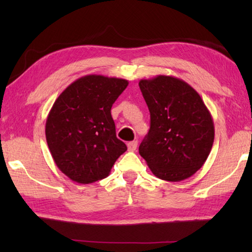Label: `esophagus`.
<instances>
[{
	"label": "esophagus",
	"instance_id": "1",
	"mask_svg": "<svg viewBox=\"0 0 252 252\" xmlns=\"http://www.w3.org/2000/svg\"><path fill=\"white\" fill-rule=\"evenodd\" d=\"M136 147H138V141H131L127 143V149H129V151H135Z\"/></svg>",
	"mask_w": 252,
	"mask_h": 252
}]
</instances>
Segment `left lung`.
I'll return each mask as SVG.
<instances>
[{
  "label": "left lung",
  "mask_w": 252,
  "mask_h": 252,
  "mask_svg": "<svg viewBox=\"0 0 252 252\" xmlns=\"http://www.w3.org/2000/svg\"><path fill=\"white\" fill-rule=\"evenodd\" d=\"M140 90L150 111V130L139 147L156 177L178 182L206 162L215 140V125L199 93L171 75L142 79Z\"/></svg>",
  "instance_id": "obj_1"
}]
</instances>
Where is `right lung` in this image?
Here are the masks:
<instances>
[{"label":"right lung","instance_id":"right-lung-1","mask_svg":"<svg viewBox=\"0 0 252 252\" xmlns=\"http://www.w3.org/2000/svg\"><path fill=\"white\" fill-rule=\"evenodd\" d=\"M127 80L89 74L75 80L55 100L45 123L51 156L72 181L88 185L110 174L126 151L117 138L111 108Z\"/></svg>","mask_w":252,"mask_h":252}]
</instances>
